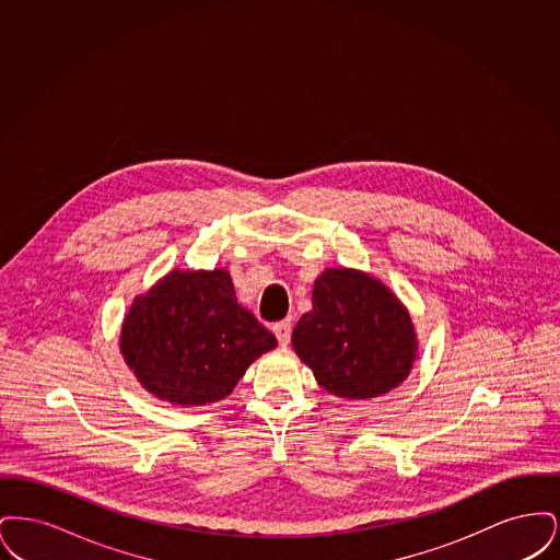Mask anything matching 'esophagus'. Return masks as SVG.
Instances as JSON below:
<instances>
[{"label": "esophagus", "mask_w": 560, "mask_h": 560, "mask_svg": "<svg viewBox=\"0 0 560 560\" xmlns=\"http://www.w3.org/2000/svg\"><path fill=\"white\" fill-rule=\"evenodd\" d=\"M272 331H275L279 345H281V347H288L290 340H292V319H283L279 320V323H275V325H272Z\"/></svg>", "instance_id": "obj_1"}]
</instances>
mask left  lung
Instances as JSON below:
<instances>
[{
  "mask_svg": "<svg viewBox=\"0 0 560 560\" xmlns=\"http://www.w3.org/2000/svg\"><path fill=\"white\" fill-rule=\"evenodd\" d=\"M292 345L320 386L345 399H373L397 388L418 348L399 300L350 268H327L315 281L313 311L295 323Z\"/></svg>",
  "mask_w": 560,
  "mask_h": 560,
  "instance_id": "obj_1",
  "label": "left lung"
}]
</instances>
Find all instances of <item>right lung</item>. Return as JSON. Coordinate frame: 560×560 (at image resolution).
<instances>
[{
  "instance_id": "right-lung-1",
  "label": "right lung",
  "mask_w": 560,
  "mask_h": 560,
  "mask_svg": "<svg viewBox=\"0 0 560 560\" xmlns=\"http://www.w3.org/2000/svg\"><path fill=\"white\" fill-rule=\"evenodd\" d=\"M277 338L237 304L226 270H174L133 300L121 352L160 399L206 405L233 393L245 370Z\"/></svg>"
}]
</instances>
